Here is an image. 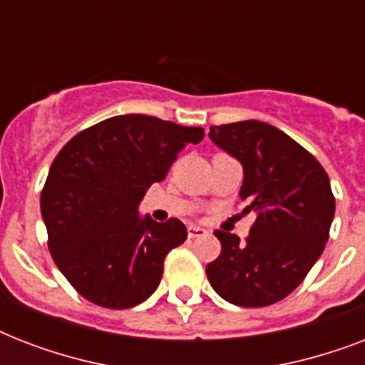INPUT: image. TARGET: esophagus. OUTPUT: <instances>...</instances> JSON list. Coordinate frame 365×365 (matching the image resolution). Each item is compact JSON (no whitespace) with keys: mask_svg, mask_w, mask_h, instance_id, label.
Instances as JSON below:
<instances>
[{"mask_svg":"<svg viewBox=\"0 0 365 365\" xmlns=\"http://www.w3.org/2000/svg\"><path fill=\"white\" fill-rule=\"evenodd\" d=\"M187 235H189V239H199V237L206 235V229L199 227V225H189Z\"/></svg>","mask_w":365,"mask_h":365,"instance_id":"obj_1","label":"esophagus"}]
</instances>
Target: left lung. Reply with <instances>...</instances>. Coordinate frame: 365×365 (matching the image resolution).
I'll return each mask as SVG.
<instances>
[{
    "mask_svg": "<svg viewBox=\"0 0 365 365\" xmlns=\"http://www.w3.org/2000/svg\"><path fill=\"white\" fill-rule=\"evenodd\" d=\"M210 140L240 160V199L257 214L244 242L216 231L222 254L206 265L212 288L239 307H267L294 292L324 252L335 197L324 166L277 126H210Z\"/></svg>",
    "mask_w": 365,
    "mask_h": 365,
    "instance_id": "left-lung-1",
    "label": "left lung"
}]
</instances>
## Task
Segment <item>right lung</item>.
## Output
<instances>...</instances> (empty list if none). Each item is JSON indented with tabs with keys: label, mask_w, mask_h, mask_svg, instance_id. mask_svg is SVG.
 Returning a JSON list of instances; mask_svg holds the SVG:
<instances>
[{
	"label": "right lung",
	"mask_w": 365,
	"mask_h": 365,
	"mask_svg": "<svg viewBox=\"0 0 365 365\" xmlns=\"http://www.w3.org/2000/svg\"><path fill=\"white\" fill-rule=\"evenodd\" d=\"M202 138L200 126L130 113L88 126L60 149L43 185L41 216L48 252L77 294L130 309L157 289L166 254L187 229L176 217L142 220L138 205L178 153Z\"/></svg>",
	"instance_id": "obj_1"
}]
</instances>
